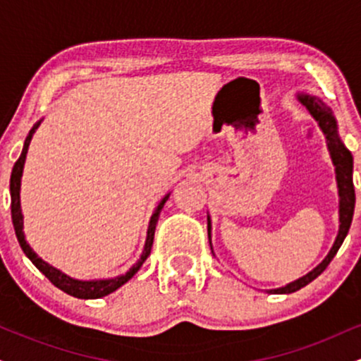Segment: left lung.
<instances>
[{"instance_id": "8db88e82", "label": "left lung", "mask_w": 361, "mask_h": 361, "mask_svg": "<svg viewBox=\"0 0 361 361\" xmlns=\"http://www.w3.org/2000/svg\"><path fill=\"white\" fill-rule=\"evenodd\" d=\"M299 100L302 105H305V109L310 111L314 118L319 122V127L324 132L327 139V147H329L331 157H333V163L336 166V180H338V188H339V233L336 241H334L333 247H331L329 255L326 256L319 267L314 268L312 271L307 273L302 279L292 281V283L285 285L281 288L268 290L270 293H292L300 290L302 287L310 283L314 279H317L322 271L326 270L327 264L331 263V259L334 258L339 247H341L343 241H345L348 231H350L351 219H353V210H355V186H353V156L351 152L345 147V144L341 142L338 137V128H336V120H334L333 114L327 106L322 103L319 98L310 97V94H299ZM209 241H210V219H209Z\"/></svg>"}]
</instances>
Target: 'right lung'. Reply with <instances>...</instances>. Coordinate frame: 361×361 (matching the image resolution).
Returning <instances> with one entry per match:
<instances>
[{"label":"right lung","instance_id":"right-lung-1","mask_svg":"<svg viewBox=\"0 0 361 361\" xmlns=\"http://www.w3.org/2000/svg\"><path fill=\"white\" fill-rule=\"evenodd\" d=\"M39 123H37V126H34V128H32V130H30V134H28L27 140H25V147H23V151H22V156H20L18 161H16V163H15L13 171H11V178H10L11 221H13L16 239H18L20 246H22V250H23L25 255H27L28 258H30L32 263H34L35 267L39 268V270L42 271L49 280H51L52 285H56L57 288H61L62 292H66V293H68V295L76 297V299H100V297H105V295H109V293L115 292V290H117L118 287H122V285L126 283V281L130 280L132 276H134L135 273L139 271V268L142 267V263L147 259V256L151 255L152 241H154L156 224H157V219H159L161 209H163L164 204H166L168 195L163 198V200H161V204L157 205L156 212L152 214L151 222H149L147 239H146V246H144L142 256H140V259L134 264V267L130 268V270L126 273V275L117 276V279H111V280H94V281L74 280V279H71V276L64 275V273H62V271L56 270V268L51 267V264H47V263H45V261L40 259L39 256H37L35 252H34V250H32V247L28 246L27 241H25V235H23V217H22V210H20V180H22V171H23L25 156H27L28 144H30L32 135H34L35 128L39 127Z\"/></svg>","mask_w":361,"mask_h":361}]
</instances>
